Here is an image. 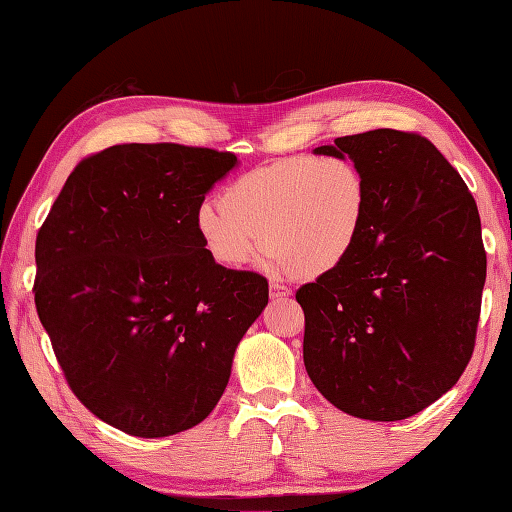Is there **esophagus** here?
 <instances>
[{
	"instance_id": "esophagus-1",
	"label": "esophagus",
	"mask_w": 512,
	"mask_h": 512,
	"mask_svg": "<svg viewBox=\"0 0 512 512\" xmlns=\"http://www.w3.org/2000/svg\"><path fill=\"white\" fill-rule=\"evenodd\" d=\"M269 295H271V300H285V298H289V289L278 285V282H271Z\"/></svg>"
}]
</instances>
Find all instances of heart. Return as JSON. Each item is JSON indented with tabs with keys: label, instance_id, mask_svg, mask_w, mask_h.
<instances>
[{
	"label": "heart",
	"instance_id": "obj_1",
	"mask_svg": "<svg viewBox=\"0 0 512 512\" xmlns=\"http://www.w3.org/2000/svg\"><path fill=\"white\" fill-rule=\"evenodd\" d=\"M368 212V184L346 155H293L234 177L195 227L214 265L241 269L267 249L276 276L331 274L352 254ZM264 236L260 237L259 234Z\"/></svg>",
	"mask_w": 512,
	"mask_h": 512
}]
</instances>
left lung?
<instances>
[{
	"instance_id": "obj_1",
	"label": "left lung",
	"mask_w": 512,
	"mask_h": 512,
	"mask_svg": "<svg viewBox=\"0 0 512 512\" xmlns=\"http://www.w3.org/2000/svg\"><path fill=\"white\" fill-rule=\"evenodd\" d=\"M366 177V223L342 265L295 293L304 366L337 410L403 420L462 377L478 333L486 252L475 199L420 133L337 138Z\"/></svg>"
}]
</instances>
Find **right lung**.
I'll return each mask as SVG.
<instances>
[{"instance_id": "add662e5", "label": "right lung", "mask_w": 512, "mask_h": 512, "mask_svg": "<svg viewBox=\"0 0 512 512\" xmlns=\"http://www.w3.org/2000/svg\"><path fill=\"white\" fill-rule=\"evenodd\" d=\"M234 166L203 146H109L76 164L39 227V320L76 399L124 434L199 425L267 306V278L214 265L195 227Z\"/></svg>"}]
</instances>
